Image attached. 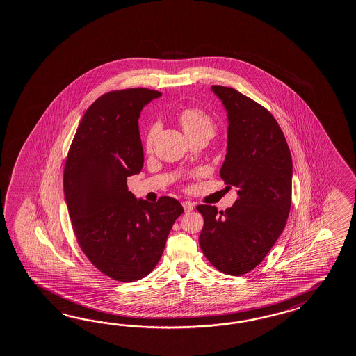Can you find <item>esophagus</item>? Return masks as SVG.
Here are the masks:
<instances>
[{"label": "esophagus", "instance_id": "34e87169", "mask_svg": "<svg viewBox=\"0 0 356 356\" xmlns=\"http://www.w3.org/2000/svg\"><path fill=\"white\" fill-rule=\"evenodd\" d=\"M182 205L183 209H184V211H186V213H190V211H192V210H193V204H192V202H190V201H184Z\"/></svg>", "mask_w": 356, "mask_h": 356}]
</instances>
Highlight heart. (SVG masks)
Instances as JSON below:
<instances>
[{"label": "heart", "instance_id": "obj_1", "mask_svg": "<svg viewBox=\"0 0 356 356\" xmlns=\"http://www.w3.org/2000/svg\"><path fill=\"white\" fill-rule=\"evenodd\" d=\"M179 124L182 127L183 131L186 133L187 137L191 136H207L211 138L215 133L214 120L211 116L207 115L205 111L200 108H186L178 116ZM157 127L152 125L146 136V149H149L152 147V142L156 134Z\"/></svg>", "mask_w": 356, "mask_h": 356}]
</instances>
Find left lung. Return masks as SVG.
I'll return each instance as SVG.
<instances>
[{"mask_svg": "<svg viewBox=\"0 0 356 356\" xmlns=\"http://www.w3.org/2000/svg\"><path fill=\"white\" fill-rule=\"evenodd\" d=\"M228 115L227 155L220 177L238 199L224 211L196 207L204 216L200 248L218 270L243 275L260 264L287 223L292 157L274 116L241 92L213 86Z\"/></svg>", "mask_w": 356, "mask_h": 356, "instance_id": "8db88e82", "label": "left lung"}]
</instances>
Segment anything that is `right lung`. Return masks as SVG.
<instances>
[{
    "mask_svg": "<svg viewBox=\"0 0 356 356\" xmlns=\"http://www.w3.org/2000/svg\"><path fill=\"white\" fill-rule=\"evenodd\" d=\"M161 93L149 88L108 92L83 115L64 168V193L75 237L99 272L119 282L152 272L165 248L178 200H137L127 178L143 166L138 118Z\"/></svg>",
    "mask_w": 356,
    "mask_h": 356,
    "instance_id": "right-lung-1",
    "label": "right lung"
}]
</instances>
